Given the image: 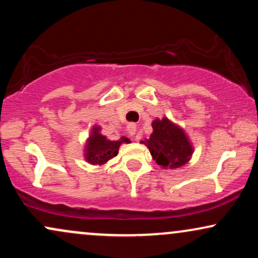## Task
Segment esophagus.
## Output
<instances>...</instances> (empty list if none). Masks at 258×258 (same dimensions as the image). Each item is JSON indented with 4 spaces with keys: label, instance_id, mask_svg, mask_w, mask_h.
Listing matches in <instances>:
<instances>
[{
    "label": "esophagus",
    "instance_id": "1",
    "mask_svg": "<svg viewBox=\"0 0 258 258\" xmlns=\"http://www.w3.org/2000/svg\"><path fill=\"white\" fill-rule=\"evenodd\" d=\"M127 132H128V135L133 137V136L136 135V132H137V126L135 125V123H128L127 125Z\"/></svg>",
    "mask_w": 258,
    "mask_h": 258
}]
</instances>
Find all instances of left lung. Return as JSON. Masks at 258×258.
I'll return each mask as SVG.
<instances>
[{
    "label": "left lung",
    "instance_id": "obj_1",
    "mask_svg": "<svg viewBox=\"0 0 258 258\" xmlns=\"http://www.w3.org/2000/svg\"><path fill=\"white\" fill-rule=\"evenodd\" d=\"M153 133L141 143L146 144L153 160L162 168H178L190 161L194 147L184 130L173 121L155 119L152 122Z\"/></svg>",
    "mask_w": 258,
    "mask_h": 258
}]
</instances>
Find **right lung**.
Returning a JSON list of instances; mask_svg holds the SVG:
<instances>
[{
  "instance_id": "right-lung-1",
  "label": "right lung",
  "mask_w": 258,
  "mask_h": 258,
  "mask_svg": "<svg viewBox=\"0 0 258 258\" xmlns=\"http://www.w3.org/2000/svg\"><path fill=\"white\" fill-rule=\"evenodd\" d=\"M102 127L94 125L91 128V135L86 139L84 148V158L88 164L91 165H105L109 160L119 153V148L121 144L131 143L128 138L121 137L117 141H110L103 136Z\"/></svg>"
}]
</instances>
